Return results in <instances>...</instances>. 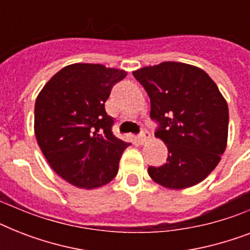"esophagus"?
Returning <instances> with one entry per match:
<instances>
[{
  "mask_svg": "<svg viewBox=\"0 0 250 250\" xmlns=\"http://www.w3.org/2000/svg\"><path fill=\"white\" fill-rule=\"evenodd\" d=\"M150 139V133L146 131V129H143L140 132V135L137 136V141L140 143V144H144V143H146V141Z\"/></svg>",
  "mask_w": 250,
  "mask_h": 250,
  "instance_id": "obj_1",
  "label": "esophagus"
}]
</instances>
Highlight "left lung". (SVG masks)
Segmentation results:
<instances>
[{
  "label": "left lung",
  "instance_id": "1",
  "mask_svg": "<svg viewBox=\"0 0 250 250\" xmlns=\"http://www.w3.org/2000/svg\"><path fill=\"white\" fill-rule=\"evenodd\" d=\"M150 98L156 136L168 149L166 164L149 166V176L170 189L202 182L221 161L229 135V106L204 70L162 62L133 71Z\"/></svg>",
  "mask_w": 250,
  "mask_h": 250
}]
</instances>
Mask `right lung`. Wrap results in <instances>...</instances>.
<instances>
[{"mask_svg":"<svg viewBox=\"0 0 250 250\" xmlns=\"http://www.w3.org/2000/svg\"><path fill=\"white\" fill-rule=\"evenodd\" d=\"M127 72L74 63L45 84L35 104V135L52 168L72 186L93 189L118 174L129 143L114 136L105 102Z\"/></svg>","mask_w":250,"mask_h":250,"instance_id":"obj_1","label":"right lung"}]
</instances>
